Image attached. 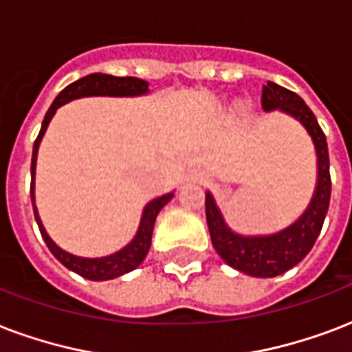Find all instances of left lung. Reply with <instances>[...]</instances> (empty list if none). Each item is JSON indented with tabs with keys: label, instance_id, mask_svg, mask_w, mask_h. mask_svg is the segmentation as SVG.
<instances>
[{
	"label": "left lung",
	"instance_id": "left-lung-1",
	"mask_svg": "<svg viewBox=\"0 0 352 352\" xmlns=\"http://www.w3.org/2000/svg\"><path fill=\"white\" fill-rule=\"evenodd\" d=\"M262 109H278L294 116L312 136L318 153V186L307 212L294 225L277 234L240 236L227 229L210 194L205 197V210L212 245L230 267L251 277H277L299 264L318 240L331 203V164L325 133L319 127L314 112L297 94L267 80V85L262 87Z\"/></svg>",
	"mask_w": 352,
	"mask_h": 352
}]
</instances>
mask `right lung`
<instances>
[{
  "label": "right lung",
  "mask_w": 352,
  "mask_h": 352,
  "mask_svg": "<svg viewBox=\"0 0 352 352\" xmlns=\"http://www.w3.org/2000/svg\"><path fill=\"white\" fill-rule=\"evenodd\" d=\"M147 92V82L136 77H114V75L107 74H90L82 79L75 80L72 85L64 88L63 92L58 94L53 104L50 107V111L45 112L44 122H42V129H40L38 136L34 140L33 146V158H31V201H33V210H34V219L38 223L40 234L44 238L45 245L50 248L53 256L66 265L68 270L75 272L80 277L88 278V280H109V278H116L120 275L133 272L134 267H138L142 264V260L146 258L149 245H151V236H153V227H155V219L160 208L173 197V194H166L162 197L153 199L149 205L144 208V216H142L140 229L134 236V240L125 245L122 251L111 254V256H104V258H80V256H74V254L66 253L63 249L58 248L55 241L51 240L47 232L44 230V225L40 223L38 212L34 206V168H36V153H38V146L42 136H44L47 123L51 122V118L55 114L58 107H63L64 103H68L72 99L77 98H87V96H142Z\"/></svg>",
  "instance_id": "obj_1"
}]
</instances>
